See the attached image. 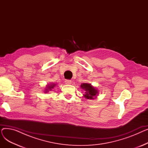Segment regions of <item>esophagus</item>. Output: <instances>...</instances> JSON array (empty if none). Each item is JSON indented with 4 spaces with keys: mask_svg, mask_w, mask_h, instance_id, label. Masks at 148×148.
Returning a JSON list of instances; mask_svg holds the SVG:
<instances>
[{
    "mask_svg": "<svg viewBox=\"0 0 148 148\" xmlns=\"http://www.w3.org/2000/svg\"><path fill=\"white\" fill-rule=\"evenodd\" d=\"M65 83L66 84H71L72 83V81L71 80H66Z\"/></svg>",
    "mask_w": 148,
    "mask_h": 148,
    "instance_id": "obj_1",
    "label": "esophagus"
}]
</instances>
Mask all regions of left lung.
I'll use <instances>...</instances> for the list:
<instances>
[{"label": "left lung", "mask_w": 148, "mask_h": 148, "mask_svg": "<svg viewBox=\"0 0 148 148\" xmlns=\"http://www.w3.org/2000/svg\"><path fill=\"white\" fill-rule=\"evenodd\" d=\"M80 86L82 89L86 91L84 97L87 99H94L96 98L98 94V90L94 86H92L91 84L83 83Z\"/></svg>", "instance_id": "8db88e82"}]
</instances>
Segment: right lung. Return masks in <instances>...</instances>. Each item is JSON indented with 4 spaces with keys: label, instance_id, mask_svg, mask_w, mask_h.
Here are the masks:
<instances>
[{
    "label": "right lung",
    "instance_id": "right-lung-1",
    "mask_svg": "<svg viewBox=\"0 0 148 148\" xmlns=\"http://www.w3.org/2000/svg\"><path fill=\"white\" fill-rule=\"evenodd\" d=\"M56 83H53L50 84H48L47 86L45 88L44 92L46 93V92H48L49 90H51L53 88H54V86H56Z\"/></svg>",
    "mask_w": 148,
    "mask_h": 148
}]
</instances>
